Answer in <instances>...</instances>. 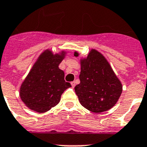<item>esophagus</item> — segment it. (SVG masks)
I'll return each instance as SVG.
<instances>
[{
	"label": "esophagus",
	"mask_w": 147,
	"mask_h": 147,
	"mask_svg": "<svg viewBox=\"0 0 147 147\" xmlns=\"http://www.w3.org/2000/svg\"><path fill=\"white\" fill-rule=\"evenodd\" d=\"M71 85H72V87H75V81H72V82H71Z\"/></svg>",
	"instance_id": "1"
}]
</instances>
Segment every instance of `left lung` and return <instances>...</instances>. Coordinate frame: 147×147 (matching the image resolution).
Wrapping results in <instances>:
<instances>
[{
  "mask_svg": "<svg viewBox=\"0 0 147 147\" xmlns=\"http://www.w3.org/2000/svg\"><path fill=\"white\" fill-rule=\"evenodd\" d=\"M78 57L79 53L75 52ZM80 84L75 86L81 105L95 113L109 110L118 102L122 84L103 55L91 49L86 58L81 59Z\"/></svg>",
  "mask_w": 147,
  "mask_h": 147,
  "instance_id": "left-lung-1",
  "label": "left lung"
}]
</instances>
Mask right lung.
<instances>
[{
	"instance_id": "obj_1",
	"label": "right lung",
	"mask_w": 147,
	"mask_h": 147,
	"mask_svg": "<svg viewBox=\"0 0 147 147\" xmlns=\"http://www.w3.org/2000/svg\"><path fill=\"white\" fill-rule=\"evenodd\" d=\"M66 52L53 54L46 49L39 55L20 88V97L32 110L43 113L55 107L61 95L71 84L64 80V72L58 66Z\"/></svg>"
}]
</instances>
